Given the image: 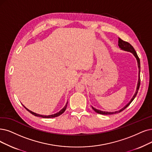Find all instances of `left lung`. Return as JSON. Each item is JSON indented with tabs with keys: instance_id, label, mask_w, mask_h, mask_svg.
Here are the masks:
<instances>
[{
	"instance_id": "left-lung-1",
	"label": "left lung",
	"mask_w": 152,
	"mask_h": 152,
	"mask_svg": "<svg viewBox=\"0 0 152 152\" xmlns=\"http://www.w3.org/2000/svg\"><path fill=\"white\" fill-rule=\"evenodd\" d=\"M118 46L120 48H122V50H124L125 51H128V52H130L131 53H132L133 55H134V56L136 57L137 60V62H138V66L139 68V76H138V85H137V91H136V93L135 94V95H133V98L132 99V100H130V102L128 104H126V105H125L124 108H122L121 110H118V111H116V112H104V111H101V110H97V109L94 108L93 107H92V108H93V110L96 112L98 113L99 114H102V115H112V114H114V113H120L122 111H123L124 110H125V109L128 107L131 103L134 100V99L135 98V96L138 93V89H139V87H140V58L137 55V53L136 52V51L135 50L134 48L133 47V46L129 44V42H125V41H124L123 40L121 39L120 38H118Z\"/></svg>"
}]
</instances>
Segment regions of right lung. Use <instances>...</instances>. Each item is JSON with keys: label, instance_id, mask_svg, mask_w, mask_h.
<instances>
[{"label": "right lung", "instance_id": "add662e5", "mask_svg": "<svg viewBox=\"0 0 152 152\" xmlns=\"http://www.w3.org/2000/svg\"><path fill=\"white\" fill-rule=\"evenodd\" d=\"M67 104H68V102H67V103H66V105L61 110H60V112H58V113H56V114H53V115H39V114H37V113H34V112H32V111H30V110H29L28 109H27V108H26V109H27V110H28L30 113H32V115H35V116H36V117H42V118H53V117H58V116H60V115H62L65 111V110H66V106H67Z\"/></svg>", "mask_w": 152, "mask_h": 152}]
</instances>
